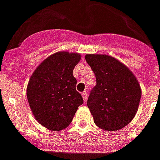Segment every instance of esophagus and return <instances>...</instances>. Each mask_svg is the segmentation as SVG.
I'll return each instance as SVG.
<instances>
[{
	"mask_svg": "<svg viewBox=\"0 0 160 160\" xmlns=\"http://www.w3.org/2000/svg\"><path fill=\"white\" fill-rule=\"evenodd\" d=\"M82 98L83 99H84V101H87V91H83L82 93Z\"/></svg>",
	"mask_w": 160,
	"mask_h": 160,
	"instance_id": "34e87169",
	"label": "esophagus"
}]
</instances>
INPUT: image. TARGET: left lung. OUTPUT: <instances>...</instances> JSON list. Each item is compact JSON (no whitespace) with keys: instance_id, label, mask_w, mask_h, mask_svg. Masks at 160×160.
Returning <instances> with one entry per match:
<instances>
[{"instance_id":"1","label":"left lung","mask_w":160,"mask_h":160,"mask_svg":"<svg viewBox=\"0 0 160 160\" xmlns=\"http://www.w3.org/2000/svg\"><path fill=\"white\" fill-rule=\"evenodd\" d=\"M85 59L96 78L87 99L95 125L108 131L122 129L138 111L142 95L138 80L114 57L87 54Z\"/></svg>"}]
</instances>
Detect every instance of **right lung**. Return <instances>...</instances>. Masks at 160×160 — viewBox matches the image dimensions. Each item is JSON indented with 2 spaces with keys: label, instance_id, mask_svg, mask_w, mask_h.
Wrapping results in <instances>:
<instances>
[{
  "label": "right lung",
  "instance_id": "obj_1",
  "mask_svg": "<svg viewBox=\"0 0 160 160\" xmlns=\"http://www.w3.org/2000/svg\"><path fill=\"white\" fill-rule=\"evenodd\" d=\"M80 59L78 53L57 52L44 60L30 78L27 89L28 103L35 119L47 129H65L83 103L73 75Z\"/></svg>",
  "mask_w": 160,
  "mask_h": 160
}]
</instances>
